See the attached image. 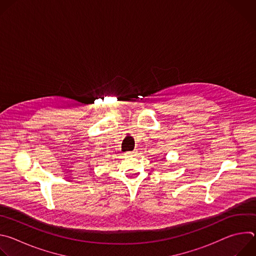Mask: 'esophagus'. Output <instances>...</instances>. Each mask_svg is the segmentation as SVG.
<instances>
[{
  "label": "esophagus",
  "instance_id": "34e87169",
  "mask_svg": "<svg viewBox=\"0 0 256 256\" xmlns=\"http://www.w3.org/2000/svg\"><path fill=\"white\" fill-rule=\"evenodd\" d=\"M134 153H136V152H128L126 154H128V155H130V156H134Z\"/></svg>",
  "mask_w": 256,
  "mask_h": 256
}]
</instances>
